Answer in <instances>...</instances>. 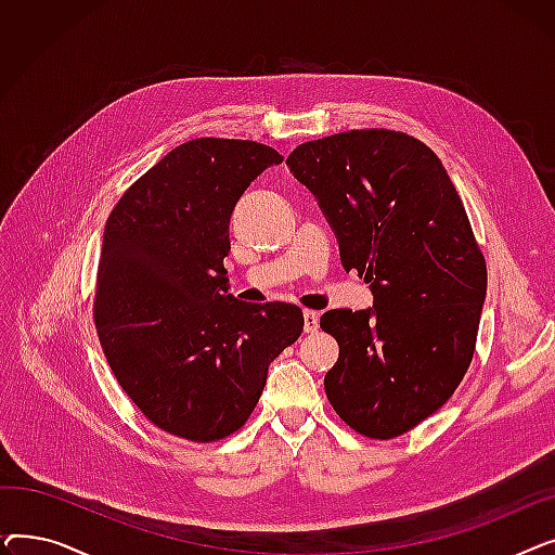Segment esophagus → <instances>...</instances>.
<instances>
[{
    "label": "esophagus",
    "mask_w": 555,
    "mask_h": 555,
    "mask_svg": "<svg viewBox=\"0 0 555 555\" xmlns=\"http://www.w3.org/2000/svg\"><path fill=\"white\" fill-rule=\"evenodd\" d=\"M304 331L306 333L319 331V314L314 310H304Z\"/></svg>",
    "instance_id": "obj_1"
}]
</instances>
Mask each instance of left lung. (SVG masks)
<instances>
[{"label": "left lung", "instance_id": "8db88e82", "mask_svg": "<svg viewBox=\"0 0 555 555\" xmlns=\"http://www.w3.org/2000/svg\"><path fill=\"white\" fill-rule=\"evenodd\" d=\"M285 164L317 197L344 270L373 293V308L322 314L339 344L326 396L356 431L393 439L443 406L470 366L483 254L446 166L410 134L339 132Z\"/></svg>", "mask_w": 555, "mask_h": 555}]
</instances>
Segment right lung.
I'll use <instances>...</instances> for the list:
<instances>
[{
  "label": "right lung",
  "mask_w": 555,
  "mask_h": 555,
  "mask_svg": "<svg viewBox=\"0 0 555 555\" xmlns=\"http://www.w3.org/2000/svg\"><path fill=\"white\" fill-rule=\"evenodd\" d=\"M283 157L256 141L202 137L172 149L107 218L94 319L109 369L139 412L209 443L245 425L272 360L304 331L289 304L229 295V220Z\"/></svg>",
  "instance_id": "right-lung-1"
}]
</instances>
